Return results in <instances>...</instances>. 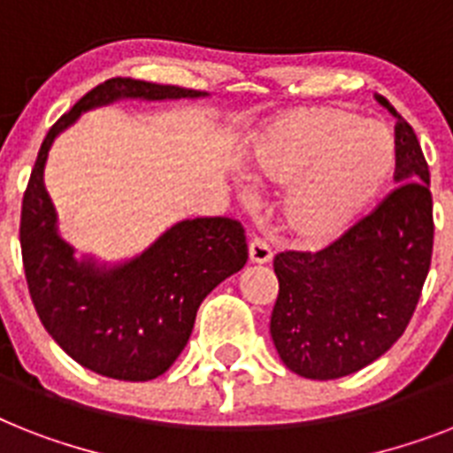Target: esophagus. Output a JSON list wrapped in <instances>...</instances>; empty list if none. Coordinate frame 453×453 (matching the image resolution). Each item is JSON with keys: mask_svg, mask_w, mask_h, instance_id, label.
I'll return each instance as SVG.
<instances>
[{"mask_svg": "<svg viewBox=\"0 0 453 453\" xmlns=\"http://www.w3.org/2000/svg\"><path fill=\"white\" fill-rule=\"evenodd\" d=\"M249 260L256 265H265L272 260V249L265 244L263 239H251L249 242Z\"/></svg>", "mask_w": 453, "mask_h": 453, "instance_id": "34e87169", "label": "esophagus"}]
</instances>
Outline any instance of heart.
<instances>
[{"label": "heart", "instance_id": "obj_1", "mask_svg": "<svg viewBox=\"0 0 453 453\" xmlns=\"http://www.w3.org/2000/svg\"><path fill=\"white\" fill-rule=\"evenodd\" d=\"M249 179L260 188L286 186L277 204L279 233L321 249L351 230L384 193L395 169L388 127L337 106L281 113L253 137Z\"/></svg>", "mask_w": 453, "mask_h": 453}]
</instances>
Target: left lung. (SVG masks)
Returning <instances> with one entry per match:
<instances>
[{"mask_svg": "<svg viewBox=\"0 0 453 453\" xmlns=\"http://www.w3.org/2000/svg\"><path fill=\"white\" fill-rule=\"evenodd\" d=\"M395 188L344 237L316 253L274 258L279 296L270 334L288 370L340 380L370 365L405 333L433 256V197L424 150L388 99Z\"/></svg>", "mask_w": 453, "mask_h": 453, "instance_id": "1", "label": "left lung"}]
</instances>
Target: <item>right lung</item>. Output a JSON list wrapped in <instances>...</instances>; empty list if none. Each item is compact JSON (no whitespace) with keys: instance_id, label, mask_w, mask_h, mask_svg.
<instances>
[{"instance_id":"add662e5","label":"right lung","mask_w":453,"mask_h":453,"mask_svg":"<svg viewBox=\"0 0 453 453\" xmlns=\"http://www.w3.org/2000/svg\"><path fill=\"white\" fill-rule=\"evenodd\" d=\"M207 93L137 79H109L48 130L29 176L20 216L25 277L48 334L76 363L123 381L167 372L188 344L202 300L249 258L242 223L186 219L167 227L139 256L123 263L76 258L58 230V211L43 183L48 150L81 113L119 99H197Z\"/></svg>"}]
</instances>
